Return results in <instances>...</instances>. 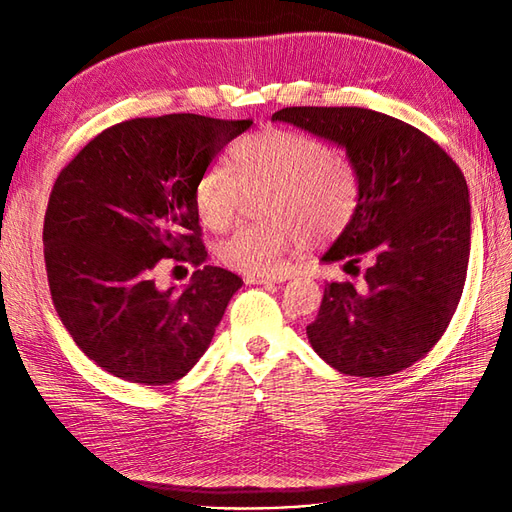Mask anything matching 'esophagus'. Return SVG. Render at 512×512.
<instances>
[{
	"label": "esophagus",
	"instance_id": "1",
	"mask_svg": "<svg viewBox=\"0 0 512 512\" xmlns=\"http://www.w3.org/2000/svg\"><path fill=\"white\" fill-rule=\"evenodd\" d=\"M290 280V273L280 271V273H262V275H245V284H282Z\"/></svg>",
	"mask_w": 512,
	"mask_h": 512
}]
</instances>
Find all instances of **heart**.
Wrapping results in <instances>:
<instances>
[{
	"instance_id": "obj_1",
	"label": "heart",
	"mask_w": 512,
	"mask_h": 512,
	"mask_svg": "<svg viewBox=\"0 0 512 512\" xmlns=\"http://www.w3.org/2000/svg\"><path fill=\"white\" fill-rule=\"evenodd\" d=\"M269 188L260 215L267 222L239 226L218 245V258L237 273L260 275L305 243L337 237L356 215L361 183L352 162L320 138L269 128L230 147V168L213 164L198 177L194 207L211 230H226L243 190Z\"/></svg>"
}]
</instances>
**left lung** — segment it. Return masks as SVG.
<instances>
[{"label": "left lung", "mask_w": 512, "mask_h": 512, "mask_svg": "<svg viewBox=\"0 0 512 512\" xmlns=\"http://www.w3.org/2000/svg\"><path fill=\"white\" fill-rule=\"evenodd\" d=\"M271 119L342 147L361 183L359 209L322 262L344 260L348 271L365 260V284H327L309 344L346 376L397 374L438 344L459 305L472 232L466 177L427 134L369 108L290 106Z\"/></svg>", "instance_id": "left-lung-1"}]
</instances>
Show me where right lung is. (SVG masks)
I'll list each match as a JSON object with an SVG mask.
<instances>
[{"label": "right lung", "instance_id": "1", "mask_svg": "<svg viewBox=\"0 0 512 512\" xmlns=\"http://www.w3.org/2000/svg\"><path fill=\"white\" fill-rule=\"evenodd\" d=\"M252 119L192 113L117 123L61 170L44 215V262L55 312L91 361L121 380L162 386L209 348L239 275L205 265L194 188ZM198 266L162 291L159 260Z\"/></svg>", "mask_w": 512, "mask_h": 512}]
</instances>
